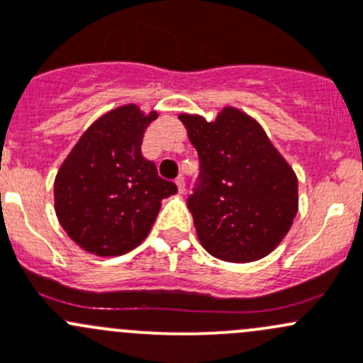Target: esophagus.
I'll return each mask as SVG.
<instances>
[{"instance_id":"1","label":"esophagus","mask_w":363,"mask_h":363,"mask_svg":"<svg viewBox=\"0 0 363 363\" xmlns=\"http://www.w3.org/2000/svg\"><path fill=\"white\" fill-rule=\"evenodd\" d=\"M175 184H177L179 193H184V189H186V182H184V177H182V175H179V177L175 179Z\"/></svg>"}]
</instances>
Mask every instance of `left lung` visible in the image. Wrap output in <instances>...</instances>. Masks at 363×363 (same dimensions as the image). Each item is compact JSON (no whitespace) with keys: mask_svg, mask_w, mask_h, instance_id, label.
I'll use <instances>...</instances> for the list:
<instances>
[{"mask_svg":"<svg viewBox=\"0 0 363 363\" xmlns=\"http://www.w3.org/2000/svg\"><path fill=\"white\" fill-rule=\"evenodd\" d=\"M196 149L200 172L188 209L213 257L252 262L280 245L298 213V179L264 129L223 108L216 121L179 115Z\"/></svg>","mask_w":363,"mask_h":363,"instance_id":"8db88e82","label":"left lung"}]
</instances>
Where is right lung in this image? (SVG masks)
I'll return each instance as SVG.
<instances>
[{"label":"right lung","mask_w":363,"mask_h":363,"mask_svg":"<svg viewBox=\"0 0 363 363\" xmlns=\"http://www.w3.org/2000/svg\"><path fill=\"white\" fill-rule=\"evenodd\" d=\"M157 118L138 106L115 108L94 122L74 145L55 179L60 225L83 250L124 255L152 228L161 200L177 186L157 175L142 154L145 129Z\"/></svg>","instance_id":"obj_1"}]
</instances>
